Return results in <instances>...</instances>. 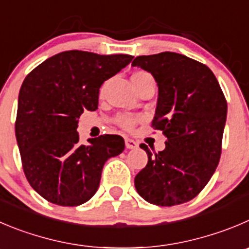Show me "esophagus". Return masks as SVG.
Returning <instances> with one entry per match:
<instances>
[{"instance_id":"esophagus-1","label":"esophagus","mask_w":249,"mask_h":249,"mask_svg":"<svg viewBox=\"0 0 249 249\" xmlns=\"http://www.w3.org/2000/svg\"><path fill=\"white\" fill-rule=\"evenodd\" d=\"M124 143H126V148L127 149H136L138 146V143L136 141L131 138H126L124 139Z\"/></svg>"}]
</instances>
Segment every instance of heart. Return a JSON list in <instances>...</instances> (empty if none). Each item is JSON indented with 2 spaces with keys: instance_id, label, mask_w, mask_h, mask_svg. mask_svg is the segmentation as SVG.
Listing matches in <instances>:
<instances>
[{
  "instance_id": "obj_1",
  "label": "heart",
  "mask_w": 249,
  "mask_h": 249,
  "mask_svg": "<svg viewBox=\"0 0 249 249\" xmlns=\"http://www.w3.org/2000/svg\"><path fill=\"white\" fill-rule=\"evenodd\" d=\"M131 79H132V84H133V87H134L137 83L142 82V80L153 79V78H151V75L149 74V73L143 72V71H139V72H136L132 74ZM138 120H139V117H137V116L121 115L120 117L117 118V122L121 127H123V128L132 129L134 126H136V123L138 122Z\"/></svg>"
}]
</instances>
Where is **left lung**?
Returning <instances> with one entry per match:
<instances>
[{
    "mask_svg": "<svg viewBox=\"0 0 249 249\" xmlns=\"http://www.w3.org/2000/svg\"><path fill=\"white\" fill-rule=\"evenodd\" d=\"M133 67L151 73L158 84L153 127L167 138L134 178L150 204L172 207L197 197L214 175L221 155L227 103L214 73L176 52L138 56Z\"/></svg>",
    "mask_w": 249,
    "mask_h": 249,
    "instance_id": "obj_1",
    "label": "left lung"
}]
</instances>
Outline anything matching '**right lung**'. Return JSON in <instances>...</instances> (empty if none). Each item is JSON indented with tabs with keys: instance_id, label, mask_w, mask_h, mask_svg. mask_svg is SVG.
I'll return each mask as SVG.
<instances>
[{
	"instance_id": "1",
	"label": "right lung",
	"mask_w": 249,
	"mask_h": 249,
	"mask_svg": "<svg viewBox=\"0 0 249 249\" xmlns=\"http://www.w3.org/2000/svg\"><path fill=\"white\" fill-rule=\"evenodd\" d=\"M129 55L65 51L47 58L25 77L19 90L16 137L30 186L53 204L75 207L96 193L110 158L124 141L105 134L79 144L78 118L95 111L99 89L132 61Z\"/></svg>"
}]
</instances>
